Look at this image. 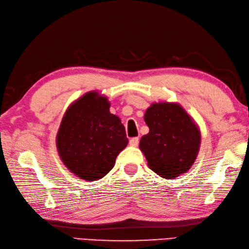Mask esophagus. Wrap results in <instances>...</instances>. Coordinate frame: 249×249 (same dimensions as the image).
I'll return each mask as SVG.
<instances>
[{"label": "esophagus", "instance_id": "1", "mask_svg": "<svg viewBox=\"0 0 249 249\" xmlns=\"http://www.w3.org/2000/svg\"><path fill=\"white\" fill-rule=\"evenodd\" d=\"M139 141H140L139 138H132L129 141V144L131 145V146H138Z\"/></svg>", "mask_w": 249, "mask_h": 249}]
</instances>
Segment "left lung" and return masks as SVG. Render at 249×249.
I'll list each match as a JSON object with an SVG mask.
<instances>
[{
    "instance_id": "left-lung-1",
    "label": "left lung",
    "mask_w": 249,
    "mask_h": 249,
    "mask_svg": "<svg viewBox=\"0 0 249 249\" xmlns=\"http://www.w3.org/2000/svg\"><path fill=\"white\" fill-rule=\"evenodd\" d=\"M144 120L149 132L141 138L140 148L149 168L165 179L185 173L195 161L200 144L199 130L180 105L155 103Z\"/></svg>"
}]
</instances>
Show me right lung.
<instances>
[{
	"instance_id": "right-lung-1",
	"label": "right lung",
	"mask_w": 249,
	"mask_h": 249,
	"mask_svg": "<svg viewBox=\"0 0 249 249\" xmlns=\"http://www.w3.org/2000/svg\"><path fill=\"white\" fill-rule=\"evenodd\" d=\"M109 106L106 97L89 92L69 106L59 126V156L70 171L87 181L106 176L129 142L124 124L110 114Z\"/></svg>"
}]
</instances>
